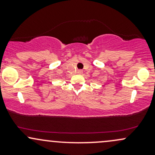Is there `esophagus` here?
<instances>
[{"mask_svg": "<svg viewBox=\"0 0 155 155\" xmlns=\"http://www.w3.org/2000/svg\"><path fill=\"white\" fill-rule=\"evenodd\" d=\"M77 73H78V74H82V73H83V71H81V70H79V71H77Z\"/></svg>", "mask_w": 155, "mask_h": 155, "instance_id": "34e87169", "label": "esophagus"}]
</instances>
